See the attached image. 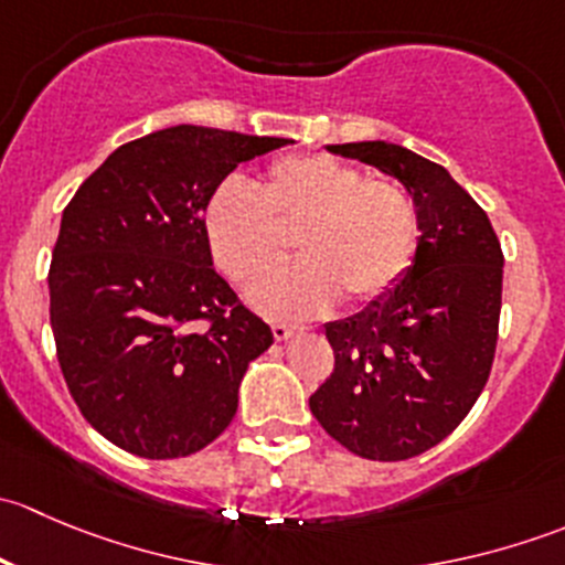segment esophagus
<instances>
[{"label": "esophagus", "mask_w": 565, "mask_h": 565, "mask_svg": "<svg viewBox=\"0 0 565 565\" xmlns=\"http://www.w3.org/2000/svg\"><path fill=\"white\" fill-rule=\"evenodd\" d=\"M295 333H298V328H295V324H287V322H273V339H276V341H287V339H292Z\"/></svg>", "instance_id": "1"}]
</instances>
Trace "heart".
<instances>
[{
    "label": "heart",
    "instance_id": "b5f03b06",
    "mask_svg": "<svg viewBox=\"0 0 565 565\" xmlns=\"http://www.w3.org/2000/svg\"><path fill=\"white\" fill-rule=\"evenodd\" d=\"M202 224L215 265L241 287L282 258L281 231L301 230L305 259L250 289L256 309L281 319L322 315L339 292L350 303L383 298L420 241L418 207L398 182L330 156L278 158L262 188L230 177L210 193Z\"/></svg>",
    "mask_w": 565,
    "mask_h": 565
}]
</instances>
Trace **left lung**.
Listing matches in <instances>:
<instances>
[{"label": "left lung", "mask_w": 565, "mask_h": 565, "mask_svg": "<svg viewBox=\"0 0 565 565\" xmlns=\"http://www.w3.org/2000/svg\"><path fill=\"white\" fill-rule=\"evenodd\" d=\"M328 152L402 182L418 207L420 241L391 292L324 324L335 366L309 407L358 457H418L457 429L487 385L503 250L487 213L440 163L391 141L328 145Z\"/></svg>", "instance_id": "1"}]
</instances>
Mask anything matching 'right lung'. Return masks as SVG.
Returning a JSON list of instances; mask_svg holds the SVG:
<instances>
[{
  "instance_id": "1",
  "label": "right lung",
  "mask_w": 565,
  "mask_h": 565,
  "mask_svg": "<svg viewBox=\"0 0 565 565\" xmlns=\"http://www.w3.org/2000/svg\"><path fill=\"white\" fill-rule=\"evenodd\" d=\"M284 145L156 130L117 147L62 213L49 270L56 358L84 418L122 451L188 457L235 418L273 333L213 270L202 215L237 163Z\"/></svg>"
}]
</instances>
